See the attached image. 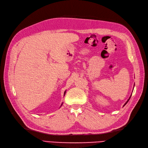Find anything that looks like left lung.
Wrapping results in <instances>:
<instances>
[{
	"instance_id": "left-lung-1",
	"label": "left lung",
	"mask_w": 148,
	"mask_h": 148,
	"mask_svg": "<svg viewBox=\"0 0 148 148\" xmlns=\"http://www.w3.org/2000/svg\"><path fill=\"white\" fill-rule=\"evenodd\" d=\"M131 96H132V95H131V96H130V97H129V99H128V101H127V102H125V104H124V105H123V106H125V105H126V104H127V102H128V101H129V100H130V97H131Z\"/></svg>"
}]
</instances>
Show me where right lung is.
<instances>
[{"label": "right lung", "mask_w": 148, "mask_h": 148, "mask_svg": "<svg viewBox=\"0 0 148 148\" xmlns=\"http://www.w3.org/2000/svg\"><path fill=\"white\" fill-rule=\"evenodd\" d=\"M65 92H66V91L64 92V96H65ZM62 104H63V103H62V104H61V106H60V107L62 106Z\"/></svg>", "instance_id": "1"}]
</instances>
